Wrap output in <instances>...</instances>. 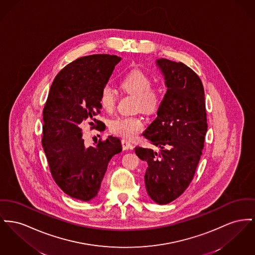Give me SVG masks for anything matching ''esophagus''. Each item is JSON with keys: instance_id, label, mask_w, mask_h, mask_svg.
I'll use <instances>...</instances> for the list:
<instances>
[{"instance_id": "1", "label": "esophagus", "mask_w": 255, "mask_h": 255, "mask_svg": "<svg viewBox=\"0 0 255 255\" xmlns=\"http://www.w3.org/2000/svg\"><path fill=\"white\" fill-rule=\"evenodd\" d=\"M121 143H122V147H123V149L124 150H128L130 149V148H132V143H131L129 140H127V139H122V140H121Z\"/></svg>"}]
</instances>
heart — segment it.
I'll list each match as a JSON object with an SVG mask.
<instances>
[{
    "label": "heart",
    "instance_id": "1",
    "mask_svg": "<svg viewBox=\"0 0 255 255\" xmlns=\"http://www.w3.org/2000/svg\"><path fill=\"white\" fill-rule=\"evenodd\" d=\"M121 89L136 96V108L145 113H152L161 103L160 90L151 87L149 77L139 69H133L127 73L120 83ZM116 97L113 89L104 87L100 93V104L105 111H112ZM144 126V120L138 116L118 117L110 121V130L124 138H134Z\"/></svg>",
    "mask_w": 255,
    "mask_h": 255
}]
</instances>
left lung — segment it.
<instances>
[{
    "label": "left lung",
    "instance_id": "obj_1",
    "mask_svg": "<svg viewBox=\"0 0 255 255\" xmlns=\"http://www.w3.org/2000/svg\"><path fill=\"white\" fill-rule=\"evenodd\" d=\"M166 92L157 118L142 133L160 148L136 146L147 163L144 182L150 198L167 204L184 193L194 178L207 132L204 89L199 77L182 62L158 59Z\"/></svg>",
    "mask_w": 255,
    "mask_h": 255
}]
</instances>
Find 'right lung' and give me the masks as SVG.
<instances>
[{
	"mask_svg": "<svg viewBox=\"0 0 255 255\" xmlns=\"http://www.w3.org/2000/svg\"><path fill=\"white\" fill-rule=\"evenodd\" d=\"M121 58L91 55L66 65L56 76L43 110L42 146L52 176L69 196L82 201L96 197L110 160L122 150L117 136L109 135L95 146L84 143L81 126L90 121L103 131L96 116L100 93Z\"/></svg>",
	"mask_w": 255,
	"mask_h": 255,
	"instance_id": "right-lung-1",
	"label": "right lung"
}]
</instances>
